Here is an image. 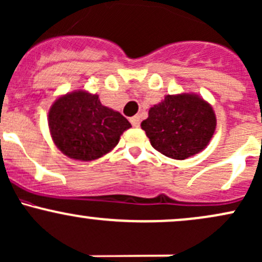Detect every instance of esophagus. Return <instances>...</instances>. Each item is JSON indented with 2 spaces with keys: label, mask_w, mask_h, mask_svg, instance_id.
I'll list each match as a JSON object with an SVG mask.
<instances>
[{
  "label": "esophagus",
  "mask_w": 262,
  "mask_h": 262,
  "mask_svg": "<svg viewBox=\"0 0 262 262\" xmlns=\"http://www.w3.org/2000/svg\"><path fill=\"white\" fill-rule=\"evenodd\" d=\"M130 123H132V125L133 126H136V128H138V126L140 125V118L139 117H132L130 118Z\"/></svg>",
  "instance_id": "esophagus-1"
}]
</instances>
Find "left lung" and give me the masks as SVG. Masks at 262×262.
<instances>
[{
  "instance_id": "1",
  "label": "left lung",
  "mask_w": 262,
  "mask_h": 262,
  "mask_svg": "<svg viewBox=\"0 0 262 262\" xmlns=\"http://www.w3.org/2000/svg\"><path fill=\"white\" fill-rule=\"evenodd\" d=\"M140 125L155 150L184 160L206 148L216 128V117L211 105L198 94H168L149 109Z\"/></svg>"
}]
</instances>
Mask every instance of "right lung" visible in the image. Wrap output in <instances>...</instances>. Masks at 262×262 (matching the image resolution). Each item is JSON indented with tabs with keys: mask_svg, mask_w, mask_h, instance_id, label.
Instances as JSON below:
<instances>
[{
	"mask_svg": "<svg viewBox=\"0 0 262 262\" xmlns=\"http://www.w3.org/2000/svg\"><path fill=\"white\" fill-rule=\"evenodd\" d=\"M48 126L54 144L76 160L91 162L116 148L130 123L119 112L100 103L98 94L71 92L51 105Z\"/></svg>",
	"mask_w": 262,
	"mask_h": 262,
	"instance_id": "obj_1",
	"label": "right lung"
}]
</instances>
